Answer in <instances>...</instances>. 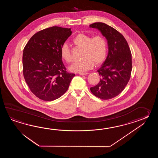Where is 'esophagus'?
Listing matches in <instances>:
<instances>
[{
  "label": "esophagus",
  "instance_id": "34e87169",
  "mask_svg": "<svg viewBox=\"0 0 158 158\" xmlns=\"http://www.w3.org/2000/svg\"><path fill=\"white\" fill-rule=\"evenodd\" d=\"M89 74V73H87V72H85V73H79L80 75H82V76H84V75H87V74Z\"/></svg>",
  "mask_w": 158,
  "mask_h": 158
}]
</instances>
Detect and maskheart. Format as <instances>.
Wrapping results in <instances>:
<instances>
[{
  "instance_id": "1",
  "label": "heart",
  "mask_w": 158,
  "mask_h": 158,
  "mask_svg": "<svg viewBox=\"0 0 158 158\" xmlns=\"http://www.w3.org/2000/svg\"><path fill=\"white\" fill-rule=\"evenodd\" d=\"M72 42L78 47L84 48L82 60L74 62L69 67L71 72L82 73L90 70L95 63L99 65L103 63L107 56L108 44L107 40L103 35H98L92 37L86 34H77ZM61 57L67 63H71L73 57L70 48L67 44L61 45L60 50Z\"/></svg>"
}]
</instances>
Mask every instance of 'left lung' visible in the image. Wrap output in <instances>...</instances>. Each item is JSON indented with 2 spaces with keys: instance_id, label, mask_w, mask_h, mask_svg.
<instances>
[{
  "instance_id": "obj_1",
  "label": "left lung",
  "mask_w": 158,
  "mask_h": 158,
  "mask_svg": "<svg viewBox=\"0 0 158 158\" xmlns=\"http://www.w3.org/2000/svg\"><path fill=\"white\" fill-rule=\"evenodd\" d=\"M90 27L101 31L108 46L107 58L97 71L101 80L90 90L101 99H110L120 94L130 80L131 51L124 36L112 27L103 23H95Z\"/></svg>"
}]
</instances>
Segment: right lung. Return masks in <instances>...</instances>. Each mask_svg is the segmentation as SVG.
<instances>
[{"instance_id":"right-lung-1","label":"right lung","mask_w":158,"mask_h":158,"mask_svg":"<svg viewBox=\"0 0 158 158\" xmlns=\"http://www.w3.org/2000/svg\"><path fill=\"white\" fill-rule=\"evenodd\" d=\"M71 28L52 27L31 37L23 55V74L30 91L43 101L58 99L67 91L74 73L66 71L60 50Z\"/></svg>"}]
</instances>
